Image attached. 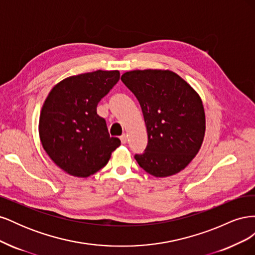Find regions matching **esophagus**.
Wrapping results in <instances>:
<instances>
[{
    "label": "esophagus",
    "mask_w": 255,
    "mask_h": 255,
    "mask_svg": "<svg viewBox=\"0 0 255 255\" xmlns=\"http://www.w3.org/2000/svg\"><path fill=\"white\" fill-rule=\"evenodd\" d=\"M120 140H121V142H122L123 144H126V143L128 142V135H127V134H122V135L120 136Z\"/></svg>",
    "instance_id": "34e87169"
}]
</instances>
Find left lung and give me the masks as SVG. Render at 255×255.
<instances>
[{
	"mask_svg": "<svg viewBox=\"0 0 255 255\" xmlns=\"http://www.w3.org/2000/svg\"><path fill=\"white\" fill-rule=\"evenodd\" d=\"M121 81L140 104L148 144L135 159L156 177L179 173L197 155L205 135L202 100L180 75L170 70H133Z\"/></svg>",
	"mask_w": 255,
	"mask_h": 255,
	"instance_id": "1",
	"label": "left lung"
}]
</instances>
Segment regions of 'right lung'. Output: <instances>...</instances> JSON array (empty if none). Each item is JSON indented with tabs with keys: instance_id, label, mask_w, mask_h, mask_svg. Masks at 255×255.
Returning <instances> with one entry per match:
<instances>
[{
	"instance_id": "add662e5",
	"label": "right lung",
	"mask_w": 255,
	"mask_h": 255,
	"mask_svg": "<svg viewBox=\"0 0 255 255\" xmlns=\"http://www.w3.org/2000/svg\"><path fill=\"white\" fill-rule=\"evenodd\" d=\"M120 79L118 70L69 76L56 84L40 112L39 136L50 158L68 174L87 177L102 169L120 139L111 137L98 103Z\"/></svg>"
}]
</instances>
